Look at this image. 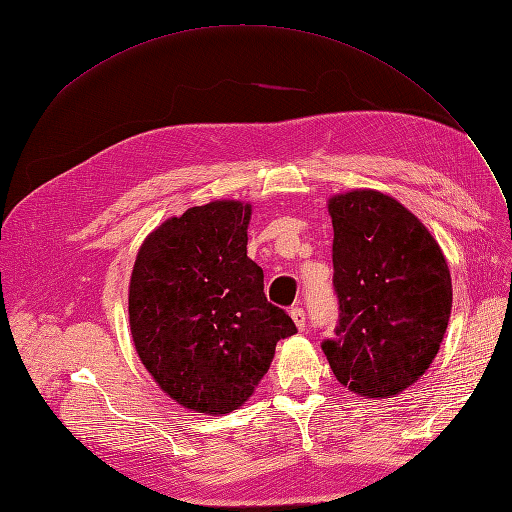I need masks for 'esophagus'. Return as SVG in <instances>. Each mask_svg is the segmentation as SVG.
<instances>
[{
    "label": "esophagus",
    "mask_w": 512,
    "mask_h": 512,
    "mask_svg": "<svg viewBox=\"0 0 512 512\" xmlns=\"http://www.w3.org/2000/svg\"><path fill=\"white\" fill-rule=\"evenodd\" d=\"M290 318H292V322L297 324V329L299 331H305V312H303V307H292L290 309Z\"/></svg>",
    "instance_id": "obj_1"
}]
</instances>
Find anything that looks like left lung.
Here are the masks:
<instances>
[{
	"label": "left lung",
	"instance_id": "obj_1",
	"mask_svg": "<svg viewBox=\"0 0 512 512\" xmlns=\"http://www.w3.org/2000/svg\"><path fill=\"white\" fill-rule=\"evenodd\" d=\"M329 215L339 324L322 350L352 393L395 397L436 359L453 307L451 271L425 224L389 194H335Z\"/></svg>",
	"mask_w": 512,
	"mask_h": 512
}]
</instances>
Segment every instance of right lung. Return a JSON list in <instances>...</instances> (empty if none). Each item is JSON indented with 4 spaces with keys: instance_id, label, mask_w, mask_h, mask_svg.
Here are the masks:
<instances>
[{
    "instance_id": "1",
    "label": "right lung",
    "mask_w": 512,
    "mask_h": 512,
    "mask_svg": "<svg viewBox=\"0 0 512 512\" xmlns=\"http://www.w3.org/2000/svg\"><path fill=\"white\" fill-rule=\"evenodd\" d=\"M252 205L213 200L149 232L130 277L138 359L179 406L228 414L252 397L275 344L297 333L247 258Z\"/></svg>"
}]
</instances>
